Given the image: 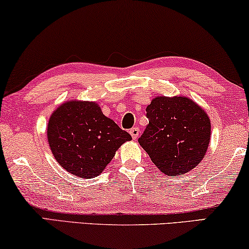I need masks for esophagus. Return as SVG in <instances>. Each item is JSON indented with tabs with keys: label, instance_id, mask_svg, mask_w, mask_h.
<instances>
[{
	"label": "esophagus",
	"instance_id": "1",
	"mask_svg": "<svg viewBox=\"0 0 249 249\" xmlns=\"http://www.w3.org/2000/svg\"><path fill=\"white\" fill-rule=\"evenodd\" d=\"M129 134L132 135L133 140L138 139L139 135H140V129H139V127H133V128L129 129Z\"/></svg>",
	"mask_w": 249,
	"mask_h": 249
}]
</instances>
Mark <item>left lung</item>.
<instances>
[{"mask_svg":"<svg viewBox=\"0 0 249 249\" xmlns=\"http://www.w3.org/2000/svg\"><path fill=\"white\" fill-rule=\"evenodd\" d=\"M146 117L149 124L139 143L164 175L186 174L204 158L211 123L190 98L157 97L146 107Z\"/></svg>","mask_w":249,"mask_h":249,"instance_id":"left-lung-1","label":"left lung"}]
</instances>
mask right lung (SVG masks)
Masks as SVG:
<instances>
[{
    "mask_svg": "<svg viewBox=\"0 0 249 249\" xmlns=\"http://www.w3.org/2000/svg\"><path fill=\"white\" fill-rule=\"evenodd\" d=\"M47 139L54 158L66 171L90 179L103 173L132 136L105 116L96 103L71 100L53 111Z\"/></svg>",
    "mask_w": 249,
    "mask_h": 249,
    "instance_id": "1",
    "label": "right lung"
}]
</instances>
